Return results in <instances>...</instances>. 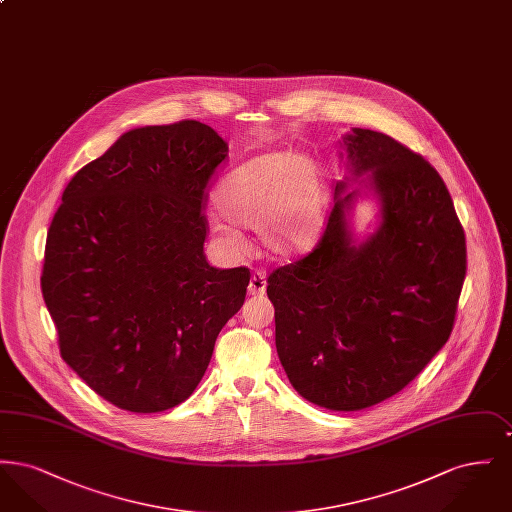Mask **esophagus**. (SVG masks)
Listing matches in <instances>:
<instances>
[{"instance_id":"esophagus-1","label":"esophagus","mask_w":512,"mask_h":512,"mask_svg":"<svg viewBox=\"0 0 512 512\" xmlns=\"http://www.w3.org/2000/svg\"><path fill=\"white\" fill-rule=\"evenodd\" d=\"M265 292H267V276H265V272L257 270V272L251 276V280H249L247 293H249V295H265Z\"/></svg>"}]
</instances>
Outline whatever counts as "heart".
I'll return each mask as SVG.
<instances>
[{
    "instance_id": "heart-1",
    "label": "heart",
    "mask_w": 512,
    "mask_h": 512,
    "mask_svg": "<svg viewBox=\"0 0 512 512\" xmlns=\"http://www.w3.org/2000/svg\"><path fill=\"white\" fill-rule=\"evenodd\" d=\"M215 205L228 220L213 222V232L224 244L244 247L238 226L261 230L268 255L290 261L311 253L324 236L330 192L311 157L268 153L232 172L220 184Z\"/></svg>"
}]
</instances>
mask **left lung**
<instances>
[{
  "instance_id": "left-lung-1",
  "label": "left lung",
  "mask_w": 512,
  "mask_h": 512,
  "mask_svg": "<svg viewBox=\"0 0 512 512\" xmlns=\"http://www.w3.org/2000/svg\"><path fill=\"white\" fill-rule=\"evenodd\" d=\"M349 172L317 247L268 276L276 351L295 391L330 411H361L399 393L449 340L466 274V244L438 171L382 132L353 128ZM367 176L361 189L346 192ZM381 205L363 241L361 194Z\"/></svg>"
}]
</instances>
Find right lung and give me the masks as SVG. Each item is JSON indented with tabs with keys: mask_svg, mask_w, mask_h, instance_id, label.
Instances as JSON below:
<instances>
[{
	"mask_svg": "<svg viewBox=\"0 0 512 512\" xmlns=\"http://www.w3.org/2000/svg\"><path fill=\"white\" fill-rule=\"evenodd\" d=\"M228 144L199 121L124 132L76 172L51 220L42 293L67 365L130 413L194 393L245 267L205 259V188Z\"/></svg>",
	"mask_w": 512,
	"mask_h": 512,
	"instance_id": "right-lung-1",
	"label": "right lung"
}]
</instances>
